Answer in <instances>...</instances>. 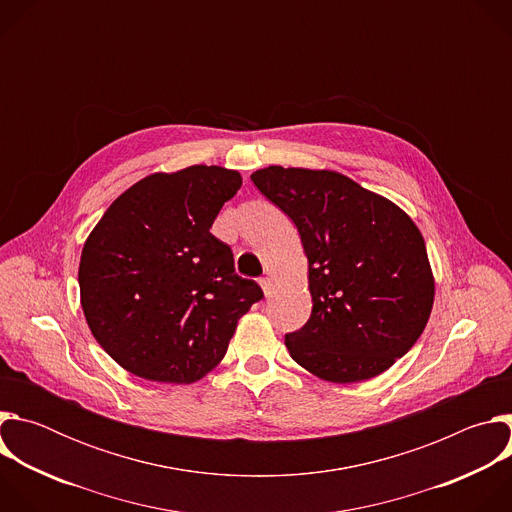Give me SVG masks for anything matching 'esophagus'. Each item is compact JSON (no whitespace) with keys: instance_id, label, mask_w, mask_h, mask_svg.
I'll use <instances>...</instances> for the list:
<instances>
[{"instance_id":"esophagus-1","label":"esophagus","mask_w":512,"mask_h":512,"mask_svg":"<svg viewBox=\"0 0 512 512\" xmlns=\"http://www.w3.org/2000/svg\"><path fill=\"white\" fill-rule=\"evenodd\" d=\"M259 285H261V289H263L265 298H269V296H271V289H273V281H271L269 277H261V279H259Z\"/></svg>"}]
</instances>
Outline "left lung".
Masks as SVG:
<instances>
[{"mask_svg": "<svg viewBox=\"0 0 512 512\" xmlns=\"http://www.w3.org/2000/svg\"><path fill=\"white\" fill-rule=\"evenodd\" d=\"M257 190L298 227L310 320L285 334L300 367L330 383L385 373L421 336L433 306L423 237L391 200L330 170L269 166Z\"/></svg>", "mask_w": 512, "mask_h": 512, "instance_id": "obj_1", "label": "left lung"}]
</instances>
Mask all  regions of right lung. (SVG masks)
<instances>
[{
	"instance_id": "obj_1",
	"label": "right lung",
	"mask_w": 512,
	"mask_h": 512,
	"mask_svg": "<svg viewBox=\"0 0 512 512\" xmlns=\"http://www.w3.org/2000/svg\"><path fill=\"white\" fill-rule=\"evenodd\" d=\"M241 174L190 166L125 190L89 235L79 285L87 324L121 367L158 383H194L223 360L237 322L263 298L235 273L210 227Z\"/></svg>"
}]
</instances>
